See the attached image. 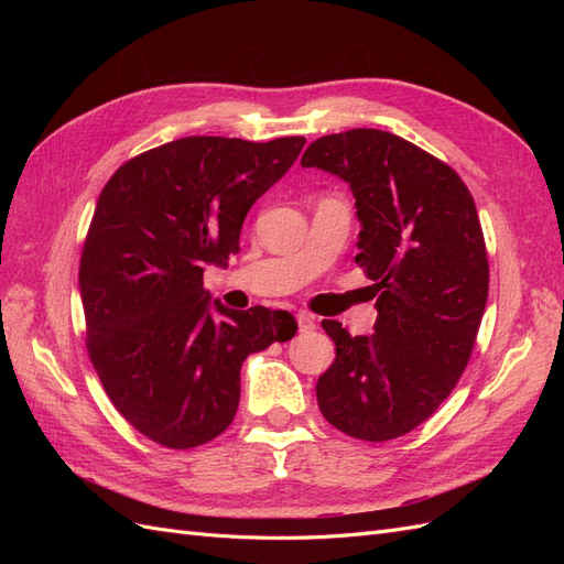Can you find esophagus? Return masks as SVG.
Segmentation results:
<instances>
[{"instance_id": "obj_1", "label": "esophagus", "mask_w": 564, "mask_h": 564, "mask_svg": "<svg viewBox=\"0 0 564 564\" xmlns=\"http://www.w3.org/2000/svg\"><path fill=\"white\" fill-rule=\"evenodd\" d=\"M296 324H299V332H313L315 329V317L311 313H299Z\"/></svg>"}]
</instances>
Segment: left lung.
I'll return each instance as SVG.
<instances>
[{
    "mask_svg": "<svg viewBox=\"0 0 564 564\" xmlns=\"http://www.w3.org/2000/svg\"><path fill=\"white\" fill-rule=\"evenodd\" d=\"M301 166L350 185L355 263L379 313L371 336L322 322L336 357L317 379L319 412L357 440L400 437L447 400L480 329L489 263L473 195L452 166L379 129L322 135Z\"/></svg>",
    "mask_w": 564,
    "mask_h": 564,
    "instance_id": "8db88e82",
    "label": "left lung"
}]
</instances>
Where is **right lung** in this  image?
Returning <instances> with one entry per match:
<instances>
[{"label":"right lung","instance_id":"1","mask_svg":"<svg viewBox=\"0 0 564 564\" xmlns=\"http://www.w3.org/2000/svg\"><path fill=\"white\" fill-rule=\"evenodd\" d=\"M303 145L187 135L129 160L100 191L79 261L87 348L117 412L158 445L224 433L242 362L299 329L286 311L212 301L202 275L240 249L251 204Z\"/></svg>","mask_w":564,"mask_h":564}]
</instances>
